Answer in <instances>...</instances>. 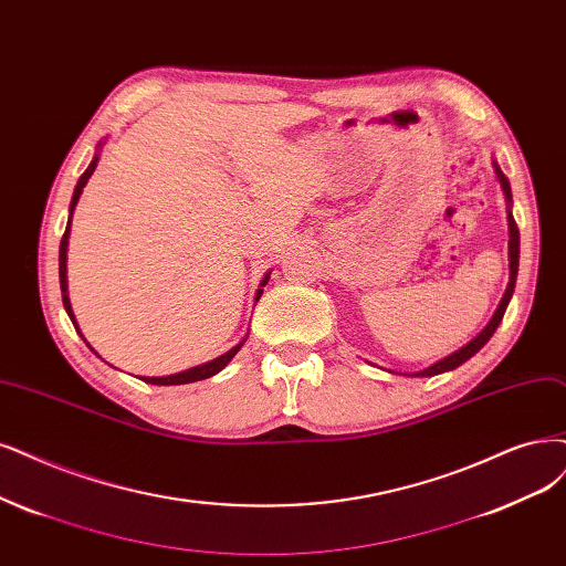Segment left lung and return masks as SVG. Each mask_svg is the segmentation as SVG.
I'll return each mask as SVG.
<instances>
[{
    "instance_id": "1",
    "label": "left lung",
    "mask_w": 566,
    "mask_h": 566,
    "mask_svg": "<svg viewBox=\"0 0 566 566\" xmlns=\"http://www.w3.org/2000/svg\"><path fill=\"white\" fill-rule=\"evenodd\" d=\"M492 167H494V175H496V181L501 184V191H504V198H506V212H509V286H506V294H504V298H501V303H499V307H496V312L492 315V319H490V324L478 333V336L471 340V343H467L464 347H459L457 352H452V354H448L446 359H441V361H436L433 366H429V368H424V370H417V373H412L415 378H431V375H438V373H448V370H454L457 366H462L464 361H469L473 354L480 349V347H485L488 345V340L494 336V331H496V326L501 324V319H504V312H506V307H509V303H511V298H513V291H515V280H517V263H520V230H517V223H515V219H513V212H511V207H513V196H511V184H509V177L501 172V167L496 165V160H492ZM387 370V368H385ZM389 373H394V370H389Z\"/></svg>"
}]
</instances>
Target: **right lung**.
Here are the masks:
<instances>
[{"mask_svg": "<svg viewBox=\"0 0 566 566\" xmlns=\"http://www.w3.org/2000/svg\"><path fill=\"white\" fill-rule=\"evenodd\" d=\"M102 144H104V142L97 144V151H95L91 165L86 167V172H83V175L78 177V181H76V186H74V196H72V202H70L67 228H65V235H62V240H60V291H62V305H65L67 315H70V319H72V324H74V328H76V333H78L81 338H83V333L78 331L76 317H74V312H72V303H70V291H67V247H70V228H72L74 209H76V202H78V198H81V193H83V188H86L91 175L95 172L97 160H99V151H102ZM268 280H270V272H265V275H263L261 289L256 291V296H254V303H259V298H261V294H263V286L268 284ZM247 338H249V333H247V336H244L233 349H228L226 354H221V357H217V359H212V361H207V364H200V366H193V368H186V370L172 373V375H160V378H139V380H142V382H149V385H188V382L207 380V378H212V375H217L219 370H223V368L230 364V359H233L235 354L240 352V347L247 343ZM83 343H86V338H83ZM86 345H88V343H86ZM88 347H91V345H88ZM91 349H93V347H91ZM93 352H95V349H93ZM95 354H97V352H95ZM97 357H99V354H97Z\"/></svg>", "mask_w": 566, "mask_h": 566, "instance_id": "obj_1", "label": "right lung"}]
</instances>
